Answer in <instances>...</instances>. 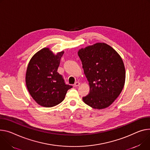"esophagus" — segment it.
Listing matches in <instances>:
<instances>
[{"instance_id": "esophagus-1", "label": "esophagus", "mask_w": 150, "mask_h": 150, "mask_svg": "<svg viewBox=\"0 0 150 150\" xmlns=\"http://www.w3.org/2000/svg\"><path fill=\"white\" fill-rule=\"evenodd\" d=\"M79 84H80V83L78 82V81H76V82H75V83H74V87H78V86H79Z\"/></svg>"}]
</instances>
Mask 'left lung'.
Instances as JSON below:
<instances>
[{
	"label": "left lung",
	"mask_w": 150,
	"mask_h": 150,
	"mask_svg": "<svg viewBox=\"0 0 150 150\" xmlns=\"http://www.w3.org/2000/svg\"><path fill=\"white\" fill-rule=\"evenodd\" d=\"M90 93L83 98L84 102L94 109L110 106L124 87L126 71L118 52L105 43H96L78 52Z\"/></svg>",
	"instance_id": "left-lung-1"
}]
</instances>
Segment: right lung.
<instances>
[{
  "instance_id": "right-lung-1",
  "label": "right lung",
  "mask_w": 150,
  "mask_h": 150,
  "mask_svg": "<svg viewBox=\"0 0 150 150\" xmlns=\"http://www.w3.org/2000/svg\"><path fill=\"white\" fill-rule=\"evenodd\" d=\"M64 51L56 55L48 48L37 52L30 59L25 74V83L33 99L39 105L52 107L61 103L72 86L65 84L57 72Z\"/></svg>"
}]
</instances>
